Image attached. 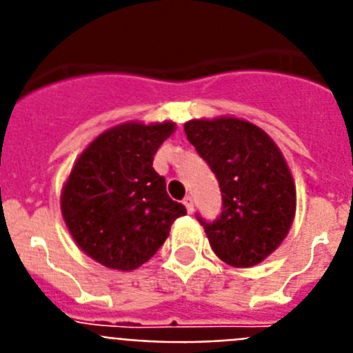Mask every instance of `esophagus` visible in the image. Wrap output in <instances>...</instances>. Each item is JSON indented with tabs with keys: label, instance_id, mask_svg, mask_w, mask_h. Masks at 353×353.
Listing matches in <instances>:
<instances>
[{
	"label": "esophagus",
	"instance_id": "esophagus-1",
	"mask_svg": "<svg viewBox=\"0 0 353 353\" xmlns=\"http://www.w3.org/2000/svg\"><path fill=\"white\" fill-rule=\"evenodd\" d=\"M183 205H185V208L189 214H192V212H194V199H192L191 196H185V198H183Z\"/></svg>",
	"mask_w": 353,
	"mask_h": 353
}]
</instances>
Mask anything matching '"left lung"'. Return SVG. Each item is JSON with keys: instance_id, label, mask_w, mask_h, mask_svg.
Returning a JSON list of instances; mask_svg holds the SVG:
<instances>
[{"instance_id": "8db88e82", "label": "left lung", "mask_w": 353, "mask_h": 353, "mask_svg": "<svg viewBox=\"0 0 353 353\" xmlns=\"http://www.w3.org/2000/svg\"><path fill=\"white\" fill-rule=\"evenodd\" d=\"M219 182L217 219L196 214L212 249L232 267H252L276 251L293 223L295 185L276 143L239 118L191 120L183 125Z\"/></svg>"}]
</instances>
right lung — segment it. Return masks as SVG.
<instances>
[{"instance_id": "add662e5", "label": "right lung", "mask_w": 353, "mask_h": 353, "mask_svg": "<svg viewBox=\"0 0 353 353\" xmlns=\"http://www.w3.org/2000/svg\"><path fill=\"white\" fill-rule=\"evenodd\" d=\"M174 123H123L102 132L74 164L61 192L68 232L88 256L109 269L134 270L148 261L185 215L152 168Z\"/></svg>"}]
</instances>
